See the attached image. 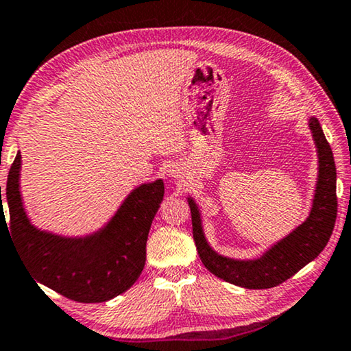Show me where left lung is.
I'll return each mask as SVG.
<instances>
[{
    "label": "left lung",
    "instance_id": "8db88e82",
    "mask_svg": "<svg viewBox=\"0 0 351 351\" xmlns=\"http://www.w3.org/2000/svg\"><path fill=\"white\" fill-rule=\"evenodd\" d=\"M308 126L318 152V180L311 213L302 225H299L282 241L274 243L260 258L232 260L212 250L202 231L199 209L193 197H188L196 250L199 253L202 264L213 276L242 288H272L301 271L326 247L337 217L336 163L319 121L311 117Z\"/></svg>",
    "mask_w": 351,
    "mask_h": 351
}]
</instances>
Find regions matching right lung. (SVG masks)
Masks as SVG:
<instances>
[{
    "label": "right lung",
    "instance_id": "add662e5",
    "mask_svg": "<svg viewBox=\"0 0 351 351\" xmlns=\"http://www.w3.org/2000/svg\"><path fill=\"white\" fill-rule=\"evenodd\" d=\"M22 155L9 169L4 218L0 188V223L10 226L20 256L39 283L77 302H106L138 280L145 264V245L154 217L165 195L163 180L142 184L110 218L85 237H64L40 231L28 220L20 195Z\"/></svg>",
    "mask_w": 351,
    "mask_h": 351
}]
</instances>
